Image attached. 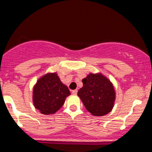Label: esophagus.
<instances>
[{
  "label": "esophagus",
  "instance_id": "34e87169",
  "mask_svg": "<svg viewBox=\"0 0 152 152\" xmlns=\"http://www.w3.org/2000/svg\"><path fill=\"white\" fill-rule=\"evenodd\" d=\"M77 92H78V90L76 89V90H73L71 93H72L73 94H74V95H76V94H77Z\"/></svg>",
  "mask_w": 152,
  "mask_h": 152
}]
</instances>
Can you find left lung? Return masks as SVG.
<instances>
[{
	"label": "left lung",
	"mask_w": 152,
	"mask_h": 152,
	"mask_svg": "<svg viewBox=\"0 0 152 152\" xmlns=\"http://www.w3.org/2000/svg\"><path fill=\"white\" fill-rule=\"evenodd\" d=\"M83 86L78 91L87 111L94 116L109 114L114 107L115 91L111 82L102 74H90L82 80Z\"/></svg>",
	"instance_id": "left-lung-1"
}]
</instances>
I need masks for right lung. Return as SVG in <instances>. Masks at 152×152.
Returning a JSON list of instances; mask_svg holds the SVG:
<instances>
[{
	"label": "right lung",
	"instance_id": "obj_1",
	"mask_svg": "<svg viewBox=\"0 0 152 152\" xmlns=\"http://www.w3.org/2000/svg\"><path fill=\"white\" fill-rule=\"evenodd\" d=\"M70 94L56 73H48L39 78L34 86L33 101L36 109L41 114H53L61 108Z\"/></svg>",
	"mask_w": 152,
	"mask_h": 152
}]
</instances>
